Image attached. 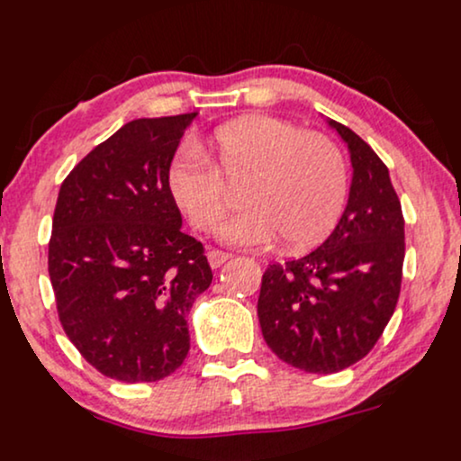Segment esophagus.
Masks as SVG:
<instances>
[{
  "mask_svg": "<svg viewBox=\"0 0 461 461\" xmlns=\"http://www.w3.org/2000/svg\"><path fill=\"white\" fill-rule=\"evenodd\" d=\"M207 258H209V265L213 269H218L221 263H226L230 258L229 252H221V250H209L207 252Z\"/></svg>",
  "mask_w": 461,
  "mask_h": 461,
  "instance_id": "obj_1",
  "label": "esophagus"
}]
</instances>
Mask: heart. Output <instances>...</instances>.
Masks as SVG:
<instances>
[{
  "label": "heart",
  "instance_id": "b5f03b06",
  "mask_svg": "<svg viewBox=\"0 0 461 461\" xmlns=\"http://www.w3.org/2000/svg\"><path fill=\"white\" fill-rule=\"evenodd\" d=\"M209 155L181 146L167 183L178 209L196 230L218 224L229 185L246 183V209L220 226L232 246L258 248L283 237L289 250L317 246L337 226L348 203V164L328 135L302 131L272 116H246L211 135Z\"/></svg>",
  "mask_w": 461,
  "mask_h": 461
}]
</instances>
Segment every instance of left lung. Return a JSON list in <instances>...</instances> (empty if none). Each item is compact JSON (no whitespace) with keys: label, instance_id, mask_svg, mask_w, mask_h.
<instances>
[{"label":"left lung","instance_id":"1","mask_svg":"<svg viewBox=\"0 0 461 461\" xmlns=\"http://www.w3.org/2000/svg\"><path fill=\"white\" fill-rule=\"evenodd\" d=\"M348 144V207L317 250L265 269L258 323L269 349L306 373H337L365 358L402 291L403 213L388 167L360 135L328 121Z\"/></svg>","mask_w":461,"mask_h":461}]
</instances>
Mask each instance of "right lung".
I'll use <instances>...</instances> for the list:
<instances>
[{"label": "right lung", "instance_id": "add662e5", "mask_svg": "<svg viewBox=\"0 0 461 461\" xmlns=\"http://www.w3.org/2000/svg\"><path fill=\"white\" fill-rule=\"evenodd\" d=\"M196 112L138 118L59 187L49 278L70 343L112 380L157 382L189 351L187 315L213 274L181 230L167 172Z\"/></svg>", "mask_w": 461, "mask_h": 461}]
</instances>
